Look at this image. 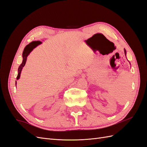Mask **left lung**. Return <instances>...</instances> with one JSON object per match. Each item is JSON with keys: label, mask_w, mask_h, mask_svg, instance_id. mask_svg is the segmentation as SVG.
<instances>
[{"label": "left lung", "mask_w": 147, "mask_h": 147, "mask_svg": "<svg viewBox=\"0 0 147 147\" xmlns=\"http://www.w3.org/2000/svg\"><path fill=\"white\" fill-rule=\"evenodd\" d=\"M124 53H125V55H126V50H124Z\"/></svg>", "instance_id": "8db88e82"}]
</instances>
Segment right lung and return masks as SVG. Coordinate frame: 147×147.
Listing matches in <instances>:
<instances>
[{
    "label": "right lung",
    "mask_w": 147,
    "mask_h": 147,
    "mask_svg": "<svg viewBox=\"0 0 147 147\" xmlns=\"http://www.w3.org/2000/svg\"><path fill=\"white\" fill-rule=\"evenodd\" d=\"M41 42L40 41H32V42L29 43L28 45H27V46H26V47L25 48L24 50L23 54H22V56H23V61H22V63L21 64L19 67H18V75L17 77V80H18V79L20 78L22 69L25 65V63H26V61H27V58L28 55L30 54V53L33 50V48H35L36 46H38V45L41 44ZM16 84H17V81H16Z\"/></svg>",
    "instance_id": "1"
}]
</instances>
